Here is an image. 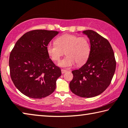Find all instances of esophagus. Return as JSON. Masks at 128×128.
I'll list each match as a JSON object with an SVG mask.
<instances>
[{"label": "esophagus", "instance_id": "esophagus-1", "mask_svg": "<svg viewBox=\"0 0 128 128\" xmlns=\"http://www.w3.org/2000/svg\"><path fill=\"white\" fill-rule=\"evenodd\" d=\"M62 70V74H65V73H66V72H67V70H62H62Z\"/></svg>", "mask_w": 128, "mask_h": 128}]
</instances>
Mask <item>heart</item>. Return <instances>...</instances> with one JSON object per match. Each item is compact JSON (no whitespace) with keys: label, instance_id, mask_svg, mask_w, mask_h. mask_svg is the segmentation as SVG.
Returning a JSON list of instances; mask_svg holds the SVG:
<instances>
[{"label":"heart","instance_id":"obj_1","mask_svg":"<svg viewBox=\"0 0 128 128\" xmlns=\"http://www.w3.org/2000/svg\"><path fill=\"white\" fill-rule=\"evenodd\" d=\"M46 52L51 59L58 62L64 53L66 56L59 63L64 68H70L76 63L84 64L90 54V44L86 36L65 34L56 38V44L50 42L46 46Z\"/></svg>","mask_w":128,"mask_h":128}]
</instances>
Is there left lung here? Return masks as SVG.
I'll return each mask as SVG.
<instances>
[{
  "instance_id": "left-lung-1",
  "label": "left lung",
  "mask_w": 128,
  "mask_h": 128,
  "mask_svg": "<svg viewBox=\"0 0 128 128\" xmlns=\"http://www.w3.org/2000/svg\"><path fill=\"white\" fill-rule=\"evenodd\" d=\"M82 32L90 38V54L84 66L72 71L74 78L70 88L77 96L90 98L100 94L109 86L116 62L108 40L92 30Z\"/></svg>"
}]
</instances>
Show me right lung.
Instances as JSON below:
<instances>
[{"instance_id":"1","label":"right lung","mask_w":128,"mask_h":128,"mask_svg":"<svg viewBox=\"0 0 128 128\" xmlns=\"http://www.w3.org/2000/svg\"><path fill=\"white\" fill-rule=\"evenodd\" d=\"M58 32L36 30L27 32L16 42L10 55V76L20 92L31 98L49 96L62 74L46 52V46Z\"/></svg>"}]
</instances>
